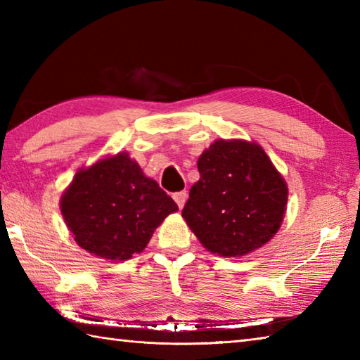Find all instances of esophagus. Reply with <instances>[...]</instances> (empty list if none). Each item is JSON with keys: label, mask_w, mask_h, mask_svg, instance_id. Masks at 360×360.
<instances>
[{"label": "esophagus", "mask_w": 360, "mask_h": 360, "mask_svg": "<svg viewBox=\"0 0 360 360\" xmlns=\"http://www.w3.org/2000/svg\"><path fill=\"white\" fill-rule=\"evenodd\" d=\"M173 200H174V202H176V204H178V207H179V209H182V207H184L186 201H187V193H186V192H178V193H174V195H173Z\"/></svg>", "instance_id": "1"}]
</instances>
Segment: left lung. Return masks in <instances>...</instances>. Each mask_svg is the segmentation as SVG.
<instances>
[{
    "instance_id": "8db88e82",
    "label": "left lung",
    "mask_w": 360,
    "mask_h": 360,
    "mask_svg": "<svg viewBox=\"0 0 360 360\" xmlns=\"http://www.w3.org/2000/svg\"><path fill=\"white\" fill-rule=\"evenodd\" d=\"M198 170L182 217L205 249L241 257L272 240L285 217L288 186L257 142L218 139L202 151Z\"/></svg>"
}]
</instances>
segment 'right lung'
<instances>
[{"instance_id": "obj_1", "label": "right lung", "mask_w": 360, "mask_h": 360, "mask_svg": "<svg viewBox=\"0 0 360 360\" xmlns=\"http://www.w3.org/2000/svg\"><path fill=\"white\" fill-rule=\"evenodd\" d=\"M60 210L82 249L124 262L147 248L178 205L128 153H117L80 168L62 195Z\"/></svg>"}]
</instances>
